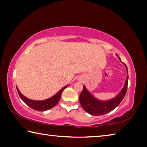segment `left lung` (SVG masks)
Listing matches in <instances>:
<instances>
[{
  "instance_id": "8db88e82",
  "label": "left lung",
  "mask_w": 147,
  "mask_h": 147,
  "mask_svg": "<svg viewBox=\"0 0 147 147\" xmlns=\"http://www.w3.org/2000/svg\"><path fill=\"white\" fill-rule=\"evenodd\" d=\"M119 58L121 61L119 57ZM125 66L126 67V72H127L128 74L127 67H126V65ZM128 80V74L126 77L125 84H124L123 89L119 92V93L115 98L106 101L100 100L94 98L86 89L85 86H83V90L81 92L79 97L80 103L82 107L84 110L92 115H102L110 112V111L117 108L119 105V104L121 102V101L123 100L126 91H127Z\"/></svg>"
}]
</instances>
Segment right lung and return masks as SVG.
<instances>
[{
  "mask_svg": "<svg viewBox=\"0 0 147 147\" xmlns=\"http://www.w3.org/2000/svg\"><path fill=\"white\" fill-rule=\"evenodd\" d=\"M68 86H65L63 88H62L60 91H59L58 93L56 94H54V96H52L51 98H49L48 99L44 100H30L28 98H26V96H24L23 94H22L19 89L17 87V90L18 92L19 95L21 98L23 100L24 103L26 104L28 106L30 107L32 109H35V110L38 111H46L53 108V107L55 106L59 100H60L61 93Z\"/></svg>",
  "mask_w": 147,
  "mask_h": 147,
  "instance_id": "add662e5",
  "label": "right lung"
}]
</instances>
